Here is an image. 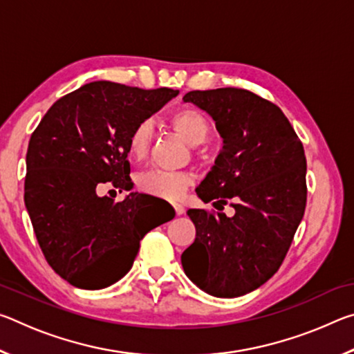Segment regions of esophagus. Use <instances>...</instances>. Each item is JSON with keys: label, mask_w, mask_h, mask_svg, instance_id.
Wrapping results in <instances>:
<instances>
[{"label": "esophagus", "mask_w": 354, "mask_h": 354, "mask_svg": "<svg viewBox=\"0 0 354 354\" xmlns=\"http://www.w3.org/2000/svg\"><path fill=\"white\" fill-rule=\"evenodd\" d=\"M173 207H175V211L178 215H183L184 214V206L179 205V203H176V205H173Z\"/></svg>", "instance_id": "34e87169"}]
</instances>
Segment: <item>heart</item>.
<instances>
[{
  "label": "heart",
  "mask_w": 354,
  "mask_h": 354,
  "mask_svg": "<svg viewBox=\"0 0 354 354\" xmlns=\"http://www.w3.org/2000/svg\"><path fill=\"white\" fill-rule=\"evenodd\" d=\"M169 122L171 128L190 145H200L207 139L209 131H211L205 113L189 106L176 109L170 115ZM149 142H151V124L148 122H142L131 131L128 137L129 158L134 160H142L148 153ZM190 184L192 176L185 175V173L148 170L137 178V187L143 194L171 201L181 198Z\"/></svg>",
  "instance_id": "obj_1"
}]
</instances>
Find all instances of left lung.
I'll return each instance as SVG.
<instances>
[{
    "instance_id": "obj_1",
    "label": "left lung",
    "mask_w": 354,
    "mask_h": 354,
    "mask_svg": "<svg viewBox=\"0 0 354 354\" xmlns=\"http://www.w3.org/2000/svg\"><path fill=\"white\" fill-rule=\"evenodd\" d=\"M185 103L206 111L223 148L196 195L236 214L189 209L195 242L181 256L192 283L234 298L267 283L283 263L306 207L303 143L277 104L245 88L192 91Z\"/></svg>"
}]
</instances>
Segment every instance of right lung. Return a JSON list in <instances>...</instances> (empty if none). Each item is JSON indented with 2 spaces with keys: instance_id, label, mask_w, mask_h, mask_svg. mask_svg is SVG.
<instances>
[{
  "instance_id": "right-lung-1",
  "label": "right lung",
  "mask_w": 354,
  "mask_h": 354,
  "mask_svg": "<svg viewBox=\"0 0 354 354\" xmlns=\"http://www.w3.org/2000/svg\"><path fill=\"white\" fill-rule=\"evenodd\" d=\"M178 91L88 82L53 104L26 153L25 205L46 262L80 289L117 283L133 267L140 241L170 218H149L137 192L115 203L103 184L133 189L128 137Z\"/></svg>"
}]
</instances>
